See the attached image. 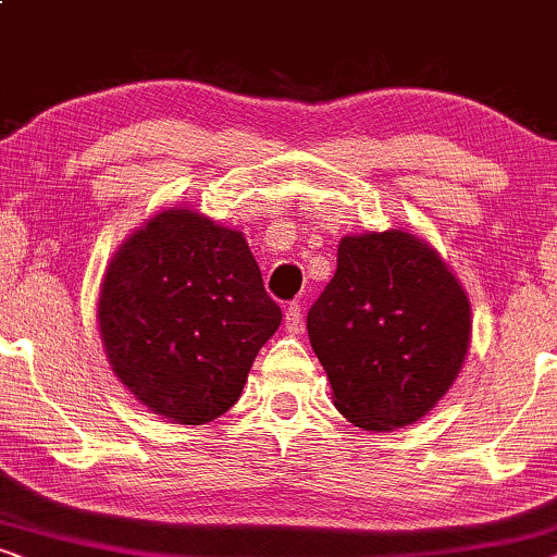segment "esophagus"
<instances>
[{
	"instance_id": "1",
	"label": "esophagus",
	"mask_w": 557,
	"mask_h": 557,
	"mask_svg": "<svg viewBox=\"0 0 557 557\" xmlns=\"http://www.w3.org/2000/svg\"><path fill=\"white\" fill-rule=\"evenodd\" d=\"M285 331L293 335L302 331V308L297 302H289L285 308Z\"/></svg>"
}]
</instances>
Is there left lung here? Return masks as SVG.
I'll return each mask as SVG.
<instances>
[{"label": "left lung", "mask_w": 557, "mask_h": 557, "mask_svg": "<svg viewBox=\"0 0 557 557\" xmlns=\"http://www.w3.org/2000/svg\"><path fill=\"white\" fill-rule=\"evenodd\" d=\"M333 404L366 432L404 429L451 388L472 341V305L442 255L404 230L348 234L308 312Z\"/></svg>", "instance_id": "left-lung-1"}]
</instances>
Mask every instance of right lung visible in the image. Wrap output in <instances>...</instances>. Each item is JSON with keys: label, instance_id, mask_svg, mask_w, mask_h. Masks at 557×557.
Masks as SVG:
<instances>
[{"label": "right lung", "instance_id": "right-lung-1", "mask_svg": "<svg viewBox=\"0 0 557 557\" xmlns=\"http://www.w3.org/2000/svg\"><path fill=\"white\" fill-rule=\"evenodd\" d=\"M280 323L245 234L189 207L146 219L100 282L108 363L136 401L171 424H207L237 404Z\"/></svg>", "mask_w": 557, "mask_h": 557}]
</instances>
